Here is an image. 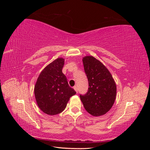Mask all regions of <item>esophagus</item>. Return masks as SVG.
Segmentation results:
<instances>
[{
	"mask_svg": "<svg viewBox=\"0 0 150 150\" xmlns=\"http://www.w3.org/2000/svg\"><path fill=\"white\" fill-rule=\"evenodd\" d=\"M74 89L76 91V93H78V88H77V86H74Z\"/></svg>",
	"mask_w": 150,
	"mask_h": 150,
	"instance_id": "1",
	"label": "esophagus"
}]
</instances>
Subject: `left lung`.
I'll use <instances>...</instances> for the list:
<instances>
[{
  "label": "left lung",
  "instance_id": "obj_1",
  "mask_svg": "<svg viewBox=\"0 0 150 150\" xmlns=\"http://www.w3.org/2000/svg\"><path fill=\"white\" fill-rule=\"evenodd\" d=\"M83 62L89 88L85 95H80L81 100L90 115L94 116L105 115L115 101V81L106 67L93 56L84 57Z\"/></svg>",
  "mask_w": 150,
  "mask_h": 150
}]
</instances>
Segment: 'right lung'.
Segmentation results:
<instances>
[{
    "label": "right lung",
    "instance_id": "1",
    "mask_svg": "<svg viewBox=\"0 0 150 150\" xmlns=\"http://www.w3.org/2000/svg\"><path fill=\"white\" fill-rule=\"evenodd\" d=\"M64 59L59 57L40 72L34 86V95L40 110L49 115L59 114L65 110L76 92L68 84L62 69Z\"/></svg>",
    "mask_w": 150,
    "mask_h": 150
}]
</instances>
